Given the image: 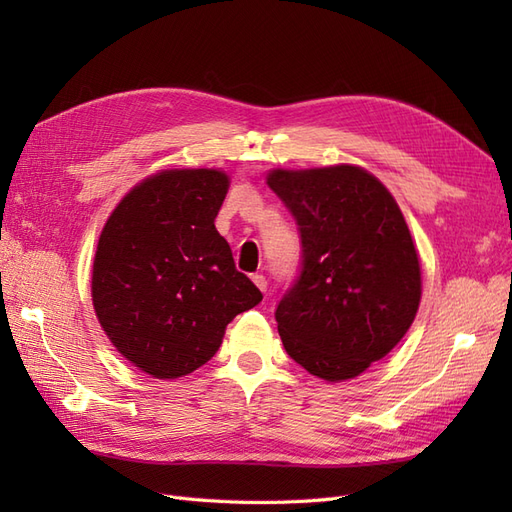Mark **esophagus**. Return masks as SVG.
I'll return each instance as SVG.
<instances>
[{"instance_id":"obj_1","label":"esophagus","mask_w":512,"mask_h":512,"mask_svg":"<svg viewBox=\"0 0 512 512\" xmlns=\"http://www.w3.org/2000/svg\"><path fill=\"white\" fill-rule=\"evenodd\" d=\"M252 282L262 290V292H265L267 290V277L265 275H260V273H254L252 275Z\"/></svg>"}]
</instances>
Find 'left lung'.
Returning a JSON list of instances; mask_svg holds the SVG:
<instances>
[{"label": "left lung", "mask_w": 512, "mask_h": 512, "mask_svg": "<svg viewBox=\"0 0 512 512\" xmlns=\"http://www.w3.org/2000/svg\"><path fill=\"white\" fill-rule=\"evenodd\" d=\"M269 188L297 220L303 260L277 303L286 352L327 382L356 378L389 354L421 303V265L395 198L350 164L284 170Z\"/></svg>", "instance_id": "8db88e82"}]
</instances>
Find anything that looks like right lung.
Here are the masks:
<instances>
[{"instance_id": "add662e5", "label": "right lung", "mask_w": 512, "mask_h": 512, "mask_svg": "<svg viewBox=\"0 0 512 512\" xmlns=\"http://www.w3.org/2000/svg\"><path fill=\"white\" fill-rule=\"evenodd\" d=\"M228 175L173 168L147 177L106 220L91 275L96 316L126 359L160 380L218 352L226 324L262 301L215 230Z\"/></svg>"}]
</instances>
